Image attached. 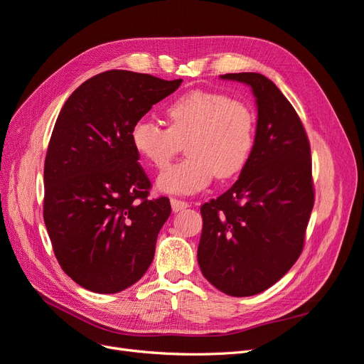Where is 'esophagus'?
<instances>
[{"label":"esophagus","mask_w":364,"mask_h":364,"mask_svg":"<svg viewBox=\"0 0 364 364\" xmlns=\"http://www.w3.org/2000/svg\"><path fill=\"white\" fill-rule=\"evenodd\" d=\"M170 202H171V208H173V211H174V213H179V211H182V209H185V208H188V206H190V203H188V202L181 200V199H176V197H173V199H171Z\"/></svg>","instance_id":"obj_1"}]
</instances>
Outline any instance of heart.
Here are the masks:
<instances>
[{
  "instance_id": "heart-1",
  "label": "heart",
  "mask_w": 364,
  "mask_h": 364,
  "mask_svg": "<svg viewBox=\"0 0 364 364\" xmlns=\"http://www.w3.org/2000/svg\"><path fill=\"white\" fill-rule=\"evenodd\" d=\"M168 127L141 118L130 139L142 159L167 167L185 144L186 158L159 174L158 190L194 194L215 176L229 179L243 170L255 146L257 119L252 109L222 92L196 90L181 95L165 111Z\"/></svg>"
}]
</instances>
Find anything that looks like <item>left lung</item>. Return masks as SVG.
<instances>
[{
	"mask_svg": "<svg viewBox=\"0 0 364 364\" xmlns=\"http://www.w3.org/2000/svg\"><path fill=\"white\" fill-rule=\"evenodd\" d=\"M220 77L252 87L255 146L238 181L202 205L197 261L215 289L243 297L272 287L301 255L314 205L311 150L299 115L266 75Z\"/></svg>",
	"mask_w": 364,
	"mask_h": 364,
	"instance_id": "8db88e82",
	"label": "left lung"
}]
</instances>
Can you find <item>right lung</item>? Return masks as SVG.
I'll return each mask as SVG.
<instances>
[{
    "label": "right lung",
    "instance_id": "1",
    "mask_svg": "<svg viewBox=\"0 0 364 364\" xmlns=\"http://www.w3.org/2000/svg\"><path fill=\"white\" fill-rule=\"evenodd\" d=\"M182 79L123 70L100 73L65 102L43 167V222L62 270L95 293L134 285L155 257L171 214L167 197L149 199L130 132Z\"/></svg>",
    "mask_w": 364,
    "mask_h": 364
}]
</instances>
